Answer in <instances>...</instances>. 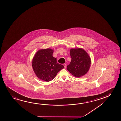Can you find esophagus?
Returning <instances> with one entry per match:
<instances>
[{"label": "esophagus", "instance_id": "34e87169", "mask_svg": "<svg viewBox=\"0 0 121 121\" xmlns=\"http://www.w3.org/2000/svg\"><path fill=\"white\" fill-rule=\"evenodd\" d=\"M64 66V67L65 68L66 67V66H67V65H66V64H64L63 65Z\"/></svg>", "mask_w": 121, "mask_h": 121}]
</instances>
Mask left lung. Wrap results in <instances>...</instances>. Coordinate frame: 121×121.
Masks as SVG:
<instances>
[{"label":"left lung","mask_w":121,"mask_h":121,"mask_svg":"<svg viewBox=\"0 0 121 121\" xmlns=\"http://www.w3.org/2000/svg\"><path fill=\"white\" fill-rule=\"evenodd\" d=\"M70 55L71 61L67 65V70L76 77L85 75L89 70L91 64V58L87 52L82 48H71Z\"/></svg>","instance_id":"left-lung-1"}]
</instances>
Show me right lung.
<instances>
[{
    "mask_svg": "<svg viewBox=\"0 0 121 121\" xmlns=\"http://www.w3.org/2000/svg\"><path fill=\"white\" fill-rule=\"evenodd\" d=\"M54 50L45 48L39 50L32 60V67L37 77L44 81H51L58 73L64 68L58 63L56 59L53 56Z\"/></svg>",
    "mask_w": 121,
    "mask_h": 121,
    "instance_id": "add662e5",
    "label": "right lung"
}]
</instances>
